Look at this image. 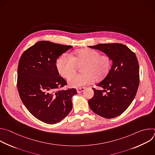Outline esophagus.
Returning <instances> with one entry per match:
<instances>
[{"label": "esophagus", "instance_id": "34e87169", "mask_svg": "<svg viewBox=\"0 0 155 155\" xmlns=\"http://www.w3.org/2000/svg\"><path fill=\"white\" fill-rule=\"evenodd\" d=\"M85 90L84 87H81V88H78V89H77V91L78 93H82L84 90Z\"/></svg>", "mask_w": 155, "mask_h": 155}]
</instances>
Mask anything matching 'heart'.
<instances>
[{
    "instance_id": "heart-1",
    "label": "heart",
    "mask_w": 155,
    "mask_h": 155,
    "mask_svg": "<svg viewBox=\"0 0 155 155\" xmlns=\"http://www.w3.org/2000/svg\"><path fill=\"white\" fill-rule=\"evenodd\" d=\"M77 66H81L82 74L71 78L69 84L72 87H81L104 79L112 67V59L108 55L102 54L91 49H82L74 52L71 56L61 55L56 61L59 73L65 78L69 79L75 73Z\"/></svg>"
}]
</instances>
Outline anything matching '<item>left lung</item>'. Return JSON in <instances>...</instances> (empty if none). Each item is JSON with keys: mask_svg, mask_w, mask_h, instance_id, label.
Listing matches in <instances>:
<instances>
[{"mask_svg": "<svg viewBox=\"0 0 155 155\" xmlns=\"http://www.w3.org/2000/svg\"><path fill=\"white\" fill-rule=\"evenodd\" d=\"M90 48L108 55L113 64L108 74L94 90L88 101L90 108L97 115L113 118L122 114L134 100L139 84V66L134 52L121 43L98 44Z\"/></svg>", "mask_w": 155, "mask_h": 155, "instance_id": "obj_1", "label": "left lung"}]
</instances>
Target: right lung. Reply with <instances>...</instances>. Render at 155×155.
<instances>
[{"label":"right lung","mask_w":155,"mask_h":155,"mask_svg":"<svg viewBox=\"0 0 155 155\" xmlns=\"http://www.w3.org/2000/svg\"><path fill=\"white\" fill-rule=\"evenodd\" d=\"M72 46L40 41L22 54L18 68L17 87L20 98L37 119L55 124L72 108L75 88L60 90L67 84L59 75L57 59Z\"/></svg>","instance_id":"obj_1"}]
</instances>
